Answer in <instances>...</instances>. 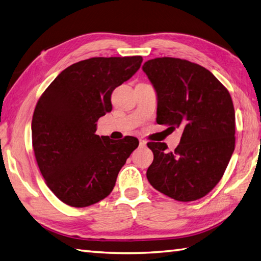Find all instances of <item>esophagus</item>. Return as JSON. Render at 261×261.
<instances>
[{"instance_id": "1", "label": "esophagus", "mask_w": 261, "mask_h": 261, "mask_svg": "<svg viewBox=\"0 0 261 261\" xmlns=\"http://www.w3.org/2000/svg\"><path fill=\"white\" fill-rule=\"evenodd\" d=\"M139 145H140V147H146V145H147V142H146L145 140H142V139H140V140H139Z\"/></svg>"}]
</instances>
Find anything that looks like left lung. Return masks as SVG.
Here are the masks:
<instances>
[{"mask_svg":"<svg viewBox=\"0 0 261 261\" xmlns=\"http://www.w3.org/2000/svg\"><path fill=\"white\" fill-rule=\"evenodd\" d=\"M142 70L157 94V123L183 130L173 152L164 142H148L154 154L148 181L175 200L200 199L221 180L234 151L231 95L211 71L187 60L157 58Z\"/></svg>","mask_w":261,"mask_h":261,"instance_id":"left-lung-1","label":"left lung"}]
</instances>
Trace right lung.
I'll return each mask as SVG.
<instances>
[{
    "instance_id": "right-lung-1",
    "label": "right lung",
    "mask_w": 261,
    "mask_h": 261,
    "mask_svg": "<svg viewBox=\"0 0 261 261\" xmlns=\"http://www.w3.org/2000/svg\"><path fill=\"white\" fill-rule=\"evenodd\" d=\"M141 56L93 58L68 66L40 97L33 115L35 157L46 185L61 201L87 207L103 200L139 145L97 136L100 116L112 111L113 90L129 80Z\"/></svg>"
}]
</instances>
